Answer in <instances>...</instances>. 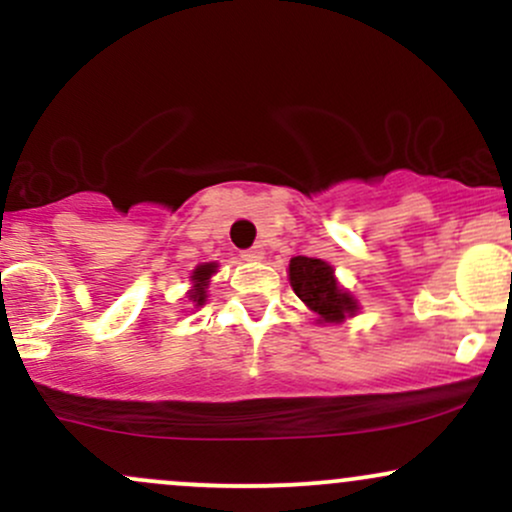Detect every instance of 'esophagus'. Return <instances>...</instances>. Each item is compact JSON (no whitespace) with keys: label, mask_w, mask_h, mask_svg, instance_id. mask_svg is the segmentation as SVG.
I'll use <instances>...</instances> for the list:
<instances>
[{"label":"esophagus","mask_w":512,"mask_h":512,"mask_svg":"<svg viewBox=\"0 0 512 512\" xmlns=\"http://www.w3.org/2000/svg\"><path fill=\"white\" fill-rule=\"evenodd\" d=\"M240 257H243V260H248V262L264 260V250H262V245H255V248L243 250V252H240Z\"/></svg>","instance_id":"esophagus-1"}]
</instances>
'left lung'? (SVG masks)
I'll return each mask as SVG.
<instances>
[{
	"label": "left lung",
	"mask_w": 512,
	"mask_h": 512,
	"mask_svg": "<svg viewBox=\"0 0 512 512\" xmlns=\"http://www.w3.org/2000/svg\"><path fill=\"white\" fill-rule=\"evenodd\" d=\"M289 279L296 296L325 322H342L346 315L356 313V301L339 289L334 269L327 262L303 255L293 257Z\"/></svg>",
	"instance_id": "obj_1"
}]
</instances>
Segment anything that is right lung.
<instances>
[{
  "mask_svg": "<svg viewBox=\"0 0 512 512\" xmlns=\"http://www.w3.org/2000/svg\"><path fill=\"white\" fill-rule=\"evenodd\" d=\"M216 272V264H199L195 269V274H192V281H195V289L190 291V301H195L197 305H202L207 301V281L209 276Z\"/></svg>",
  "mask_w": 512,
  "mask_h": 512,
  "instance_id": "obj_1",
  "label": "right lung"
}]
</instances>
